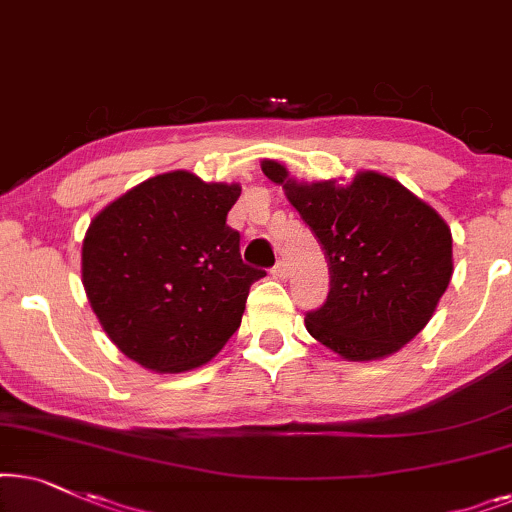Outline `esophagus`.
I'll return each instance as SVG.
<instances>
[{
    "instance_id": "1",
    "label": "esophagus",
    "mask_w": 512,
    "mask_h": 512,
    "mask_svg": "<svg viewBox=\"0 0 512 512\" xmlns=\"http://www.w3.org/2000/svg\"><path fill=\"white\" fill-rule=\"evenodd\" d=\"M271 274H274V278H278V281H285V278H288V264L278 262L276 267L271 269Z\"/></svg>"
}]
</instances>
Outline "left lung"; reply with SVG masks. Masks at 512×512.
I'll use <instances>...</instances> for the list:
<instances>
[{
	"mask_svg": "<svg viewBox=\"0 0 512 512\" xmlns=\"http://www.w3.org/2000/svg\"><path fill=\"white\" fill-rule=\"evenodd\" d=\"M264 175L323 245L330 295L306 313L313 339L353 363L398 353L424 330L454 274L452 231L438 210L393 177L299 182L264 159Z\"/></svg>",
	"mask_w": 512,
	"mask_h": 512,
	"instance_id": "8db88e82",
	"label": "left lung"
}]
</instances>
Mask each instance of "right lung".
I'll return each instance as SVG.
<instances>
[{"label": "right lung", "mask_w": 512, "mask_h": 512, "mask_svg": "<svg viewBox=\"0 0 512 512\" xmlns=\"http://www.w3.org/2000/svg\"><path fill=\"white\" fill-rule=\"evenodd\" d=\"M236 182L170 170L128 189L88 224L81 283L126 358L159 374L206 365L241 325L250 285L227 213Z\"/></svg>", "instance_id": "right-lung-1"}]
</instances>
